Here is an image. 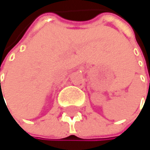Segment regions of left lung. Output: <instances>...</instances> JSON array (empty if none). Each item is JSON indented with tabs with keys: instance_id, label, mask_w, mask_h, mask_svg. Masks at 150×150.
Wrapping results in <instances>:
<instances>
[{
	"instance_id": "8db88e82",
	"label": "left lung",
	"mask_w": 150,
	"mask_h": 150,
	"mask_svg": "<svg viewBox=\"0 0 150 150\" xmlns=\"http://www.w3.org/2000/svg\"><path fill=\"white\" fill-rule=\"evenodd\" d=\"M149 78H150V75H149ZM149 88H150V80H149Z\"/></svg>"
}]
</instances>
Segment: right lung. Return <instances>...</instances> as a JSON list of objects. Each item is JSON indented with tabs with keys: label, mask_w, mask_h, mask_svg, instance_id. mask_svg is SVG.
Returning a JSON list of instances; mask_svg holds the SVG:
<instances>
[{
	"label": "right lung",
	"mask_w": 150,
	"mask_h": 150,
	"mask_svg": "<svg viewBox=\"0 0 150 150\" xmlns=\"http://www.w3.org/2000/svg\"><path fill=\"white\" fill-rule=\"evenodd\" d=\"M0 88H1V80H0ZM1 95H2V92H1ZM2 97H3V96H2ZM4 100V99H3Z\"/></svg>",
	"instance_id": "1"
}]
</instances>
